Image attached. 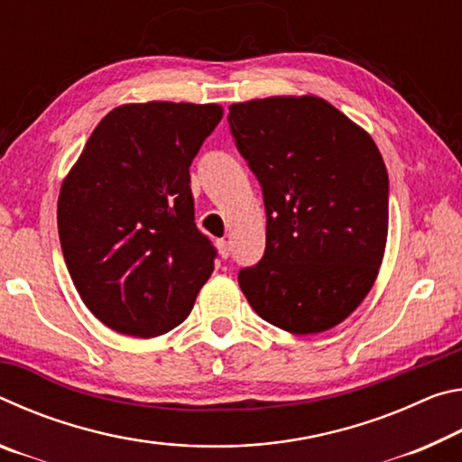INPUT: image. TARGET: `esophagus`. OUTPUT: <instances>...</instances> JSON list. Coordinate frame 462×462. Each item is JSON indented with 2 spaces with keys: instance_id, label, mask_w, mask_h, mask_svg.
Segmentation results:
<instances>
[{
  "instance_id": "esophagus-1",
  "label": "esophagus",
  "mask_w": 462,
  "mask_h": 462,
  "mask_svg": "<svg viewBox=\"0 0 462 462\" xmlns=\"http://www.w3.org/2000/svg\"><path fill=\"white\" fill-rule=\"evenodd\" d=\"M216 245H217V253H220L222 259H228V256H230V245H228V240L222 238V240H217Z\"/></svg>"
}]
</instances>
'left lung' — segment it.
<instances>
[{"mask_svg": "<svg viewBox=\"0 0 462 462\" xmlns=\"http://www.w3.org/2000/svg\"><path fill=\"white\" fill-rule=\"evenodd\" d=\"M228 122L267 209V246L240 271L242 293L281 330H330L361 306L385 254L389 177L379 148L318 96L232 104Z\"/></svg>", "mask_w": 462, "mask_h": 462, "instance_id": "8db88e82", "label": "left lung"}]
</instances>
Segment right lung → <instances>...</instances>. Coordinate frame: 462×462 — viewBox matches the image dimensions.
<instances>
[{
  "label": "right lung",
  "mask_w": 462,
  "mask_h": 462,
  "mask_svg": "<svg viewBox=\"0 0 462 462\" xmlns=\"http://www.w3.org/2000/svg\"><path fill=\"white\" fill-rule=\"evenodd\" d=\"M222 116L217 104L118 106L62 179V256L85 306L112 330H173L212 275L216 250L193 222L189 167Z\"/></svg>",
  "instance_id": "add662e5"
}]
</instances>
